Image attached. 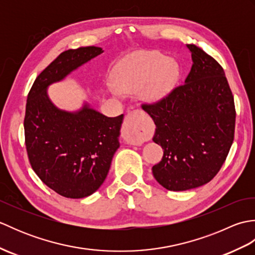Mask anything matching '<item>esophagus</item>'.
<instances>
[{"mask_svg": "<svg viewBox=\"0 0 255 255\" xmlns=\"http://www.w3.org/2000/svg\"><path fill=\"white\" fill-rule=\"evenodd\" d=\"M123 136L128 142L132 144H141L143 141V133L141 130L139 116L137 112H129L125 116L123 125Z\"/></svg>", "mask_w": 255, "mask_h": 255, "instance_id": "obj_1", "label": "esophagus"}]
</instances>
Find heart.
Wrapping results in <instances>:
<instances>
[{"instance_id":"b5f03b06","label":"heart","mask_w":255,"mask_h":255,"mask_svg":"<svg viewBox=\"0 0 255 255\" xmlns=\"http://www.w3.org/2000/svg\"><path fill=\"white\" fill-rule=\"evenodd\" d=\"M178 78L176 63L158 51H138L126 57L115 67L114 84L110 89L115 95L133 94L142 89V97L155 102L169 93Z\"/></svg>"}]
</instances>
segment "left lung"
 <instances>
[{
    "label": "left lung",
    "mask_w": 255,
    "mask_h": 255,
    "mask_svg": "<svg viewBox=\"0 0 255 255\" xmlns=\"http://www.w3.org/2000/svg\"><path fill=\"white\" fill-rule=\"evenodd\" d=\"M187 48L193 66L185 83L141 105L155 124L153 141L163 149L153 176L174 192L213 180L235 139V101L223 67L197 46Z\"/></svg>",
    "instance_id": "left-lung-1"
}]
</instances>
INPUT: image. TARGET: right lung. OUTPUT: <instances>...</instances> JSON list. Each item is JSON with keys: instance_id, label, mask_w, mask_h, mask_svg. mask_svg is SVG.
<instances>
[{"instance_id": "right-lung-1", "label": "right lung", "mask_w": 255, "mask_h": 255, "mask_svg": "<svg viewBox=\"0 0 255 255\" xmlns=\"http://www.w3.org/2000/svg\"><path fill=\"white\" fill-rule=\"evenodd\" d=\"M103 52L100 47H81L60 53L36 78L27 96L25 144L38 177L59 195L83 198L105 181L119 148L124 115L107 117L85 105L77 113L58 110L47 86Z\"/></svg>"}]
</instances>
